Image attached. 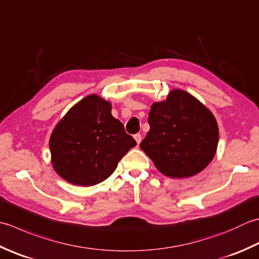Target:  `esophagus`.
<instances>
[{"instance_id":"34e87169","label":"esophagus","mask_w":259,"mask_h":259,"mask_svg":"<svg viewBox=\"0 0 259 259\" xmlns=\"http://www.w3.org/2000/svg\"><path fill=\"white\" fill-rule=\"evenodd\" d=\"M135 140H136V143L139 145V144L141 143V135H140V134L135 135Z\"/></svg>"}]
</instances>
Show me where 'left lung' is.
I'll return each mask as SVG.
<instances>
[{"instance_id": "obj_1", "label": "left lung", "mask_w": 259, "mask_h": 259, "mask_svg": "<svg viewBox=\"0 0 259 259\" xmlns=\"http://www.w3.org/2000/svg\"><path fill=\"white\" fill-rule=\"evenodd\" d=\"M150 129L140 148L165 176L186 179L203 170L217 153L219 128L213 113L195 96L174 89L154 102Z\"/></svg>"}]
</instances>
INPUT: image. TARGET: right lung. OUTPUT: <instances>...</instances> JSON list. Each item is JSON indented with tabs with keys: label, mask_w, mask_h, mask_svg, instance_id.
<instances>
[{
	"label": "right lung",
	"mask_w": 259,
	"mask_h": 259,
	"mask_svg": "<svg viewBox=\"0 0 259 259\" xmlns=\"http://www.w3.org/2000/svg\"><path fill=\"white\" fill-rule=\"evenodd\" d=\"M111 110L110 101L90 94L55 125L49 139L52 165L66 182L79 186L101 183L137 145Z\"/></svg>",
	"instance_id": "right-lung-1"
}]
</instances>
